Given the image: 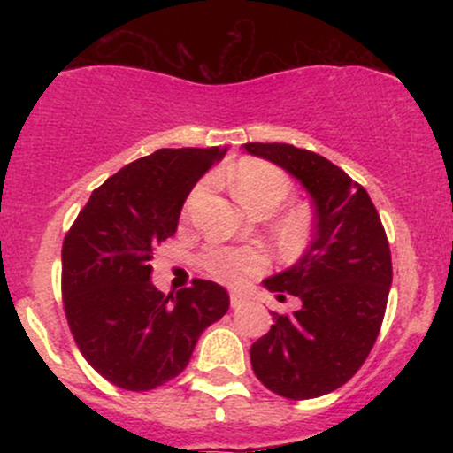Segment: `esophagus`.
I'll list each match as a JSON object with an SVG mask.
<instances>
[{"label": "esophagus", "instance_id": "obj_1", "mask_svg": "<svg viewBox=\"0 0 453 453\" xmlns=\"http://www.w3.org/2000/svg\"><path fill=\"white\" fill-rule=\"evenodd\" d=\"M247 294H242V292H238V289H232L230 292V304H232V309H238V306H242L244 303H247Z\"/></svg>", "mask_w": 453, "mask_h": 453}]
</instances>
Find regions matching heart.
Masks as SVG:
<instances>
[{
  "instance_id": "1",
  "label": "heart",
  "mask_w": 453,
  "mask_h": 453,
  "mask_svg": "<svg viewBox=\"0 0 453 453\" xmlns=\"http://www.w3.org/2000/svg\"><path fill=\"white\" fill-rule=\"evenodd\" d=\"M230 185L234 196L242 206L256 212L259 209L274 211L289 194L288 174L277 165L257 159H244L230 174ZM204 194V185H197L194 194L189 196L187 206H194L200 196ZM285 232L288 236L300 238L306 232V219L303 212H289L285 219ZM206 273L221 283H242L244 279L262 273L268 266V253L259 247H211L202 256Z\"/></svg>"
}]
</instances>
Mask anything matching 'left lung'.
Here are the masks:
<instances>
[{
    "mask_svg": "<svg viewBox=\"0 0 453 453\" xmlns=\"http://www.w3.org/2000/svg\"><path fill=\"white\" fill-rule=\"evenodd\" d=\"M244 150L289 173L315 206V234L303 257L264 280L298 296L294 315L273 313L251 345V366L270 392L306 400L334 392L360 371L386 315L392 256L375 204L339 165L294 144L249 142Z\"/></svg>",
    "mask_w": 453,
    "mask_h": 453,
    "instance_id": "obj_1",
    "label": "left lung"
}]
</instances>
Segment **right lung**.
I'll list each match as a JSON object with an SVG mask.
<instances>
[{"label":"right lung","mask_w":453,"mask_h":453,"mask_svg":"<svg viewBox=\"0 0 453 453\" xmlns=\"http://www.w3.org/2000/svg\"><path fill=\"white\" fill-rule=\"evenodd\" d=\"M227 149H159L111 176L78 212L61 249L67 324L85 360L129 392L185 371L202 332L230 309L212 280L161 294L150 259L174 236L194 185Z\"/></svg>","instance_id":"obj_1"}]
</instances>
